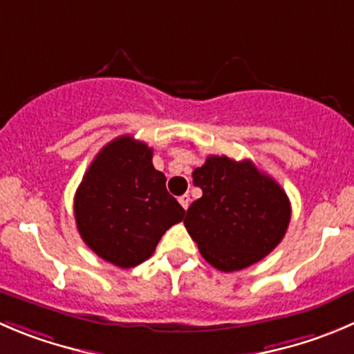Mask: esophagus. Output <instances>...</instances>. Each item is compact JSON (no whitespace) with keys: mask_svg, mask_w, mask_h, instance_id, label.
I'll return each instance as SVG.
<instances>
[{"mask_svg":"<svg viewBox=\"0 0 354 354\" xmlns=\"http://www.w3.org/2000/svg\"><path fill=\"white\" fill-rule=\"evenodd\" d=\"M179 203L183 205V208H184V210H187V207H189V203H191V198H189V194H183V196L179 198Z\"/></svg>","mask_w":354,"mask_h":354,"instance_id":"esophagus-1","label":"esophagus"}]
</instances>
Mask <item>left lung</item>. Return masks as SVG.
I'll return each instance as SVG.
<instances>
[{
    "instance_id": "1",
    "label": "left lung",
    "mask_w": 354,
    "mask_h": 354,
    "mask_svg": "<svg viewBox=\"0 0 354 354\" xmlns=\"http://www.w3.org/2000/svg\"><path fill=\"white\" fill-rule=\"evenodd\" d=\"M193 184L203 196L187 208L184 225L215 269L248 268L283 240L290 201L280 184L250 160L208 156L193 171Z\"/></svg>"
}]
</instances>
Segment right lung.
I'll return each mask as SVG.
<instances>
[{"mask_svg":"<svg viewBox=\"0 0 354 354\" xmlns=\"http://www.w3.org/2000/svg\"><path fill=\"white\" fill-rule=\"evenodd\" d=\"M153 167V149L130 136L111 140L83 175L74 217L83 241L104 261L129 269L153 255L184 210Z\"/></svg>","mask_w":354,"mask_h":354,"instance_id":"1","label":"right lung"}]
</instances>
